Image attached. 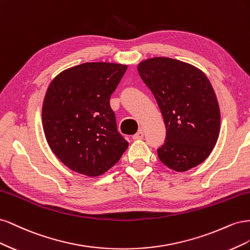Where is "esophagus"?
Here are the masks:
<instances>
[{"label":"esophagus","instance_id":"obj_1","mask_svg":"<svg viewBox=\"0 0 250 250\" xmlns=\"http://www.w3.org/2000/svg\"><path fill=\"white\" fill-rule=\"evenodd\" d=\"M144 138V132H143V130H140L139 132H137L135 133L133 137H132V139L133 140H142Z\"/></svg>","mask_w":250,"mask_h":250}]
</instances>
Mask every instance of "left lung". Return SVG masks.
<instances>
[{
	"mask_svg": "<svg viewBox=\"0 0 250 250\" xmlns=\"http://www.w3.org/2000/svg\"><path fill=\"white\" fill-rule=\"evenodd\" d=\"M138 71L167 129L165 144L157 149L160 161L177 172L200 165L220 132V108L208 78L198 67L169 57L143 60Z\"/></svg>",
	"mask_w": 250,
	"mask_h": 250,
	"instance_id": "8db88e82",
	"label": "left lung"
}]
</instances>
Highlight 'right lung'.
Masks as SVG:
<instances>
[{"instance_id": "right-lung-1", "label": "right lung", "mask_w": 250, "mask_h": 250, "mask_svg": "<svg viewBox=\"0 0 250 250\" xmlns=\"http://www.w3.org/2000/svg\"><path fill=\"white\" fill-rule=\"evenodd\" d=\"M126 64L85 62L53 79L42 102L44 137L59 160L82 175L96 177L115 166L128 147L118 131L109 99Z\"/></svg>"}]
</instances>
